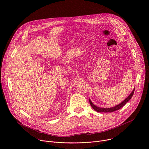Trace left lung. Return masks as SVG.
Masks as SVG:
<instances>
[{
  "label": "left lung",
  "instance_id": "obj_1",
  "mask_svg": "<svg viewBox=\"0 0 149 149\" xmlns=\"http://www.w3.org/2000/svg\"><path fill=\"white\" fill-rule=\"evenodd\" d=\"M134 90L135 88H134V90L132 91V92L131 93V94L129 95V96L127 97V98H125V100H124L123 102H121L120 104H119L118 105L115 106V107H111V108H109V109H104V108H100V107H97V106H95L92 102L90 100V99H89V101H90V105H91V107H93V109L95 110V111H97V112H99V113H111V112H113L114 111H116V110H118L119 109H120L121 107H123V106L128 102L131 98L132 97H133V94H134Z\"/></svg>",
  "mask_w": 149,
  "mask_h": 149
}]
</instances>
